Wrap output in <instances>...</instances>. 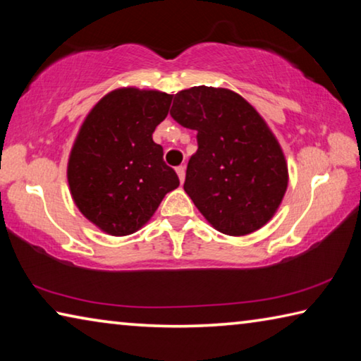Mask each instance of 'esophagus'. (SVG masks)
I'll return each mask as SVG.
<instances>
[{
	"instance_id": "obj_1",
	"label": "esophagus",
	"mask_w": 361,
	"mask_h": 361,
	"mask_svg": "<svg viewBox=\"0 0 361 361\" xmlns=\"http://www.w3.org/2000/svg\"><path fill=\"white\" fill-rule=\"evenodd\" d=\"M175 170H176V173H178V178H180V181H181V183L185 181V175H186V169H185V166L176 167Z\"/></svg>"
}]
</instances>
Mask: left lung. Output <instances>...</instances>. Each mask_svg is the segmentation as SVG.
Listing matches in <instances>:
<instances>
[{"label":"left lung","instance_id":"obj_1","mask_svg":"<svg viewBox=\"0 0 361 361\" xmlns=\"http://www.w3.org/2000/svg\"><path fill=\"white\" fill-rule=\"evenodd\" d=\"M170 116L197 132L183 188L207 221L228 235L264 226L282 202L288 169L256 109L232 90L199 85L173 95Z\"/></svg>","mask_w":361,"mask_h":361}]
</instances>
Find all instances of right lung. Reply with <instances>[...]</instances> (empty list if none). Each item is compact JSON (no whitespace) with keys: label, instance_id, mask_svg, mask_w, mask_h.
<instances>
[{"label":"right lung","instance_id":"right-lung-1","mask_svg":"<svg viewBox=\"0 0 361 361\" xmlns=\"http://www.w3.org/2000/svg\"><path fill=\"white\" fill-rule=\"evenodd\" d=\"M172 95L133 87L113 90L85 118L71 149L68 183L82 215L111 235H129L178 188L152 132Z\"/></svg>","mask_w":361,"mask_h":361}]
</instances>
